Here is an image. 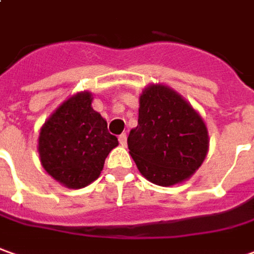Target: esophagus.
I'll use <instances>...</instances> for the list:
<instances>
[{"mask_svg": "<svg viewBox=\"0 0 254 254\" xmlns=\"http://www.w3.org/2000/svg\"><path fill=\"white\" fill-rule=\"evenodd\" d=\"M127 133L120 134V143H121V146H127Z\"/></svg>", "mask_w": 254, "mask_h": 254, "instance_id": "esophagus-1", "label": "esophagus"}]
</instances>
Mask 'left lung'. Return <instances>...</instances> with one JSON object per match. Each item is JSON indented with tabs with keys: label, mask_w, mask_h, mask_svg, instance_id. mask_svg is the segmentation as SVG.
Masks as SVG:
<instances>
[{
	"label": "left lung",
	"mask_w": 254,
	"mask_h": 254,
	"mask_svg": "<svg viewBox=\"0 0 254 254\" xmlns=\"http://www.w3.org/2000/svg\"><path fill=\"white\" fill-rule=\"evenodd\" d=\"M137 127L127 136L129 154L140 174L160 186L192 177L208 151V132L197 111L164 84L141 93Z\"/></svg>",
	"instance_id": "1"
}]
</instances>
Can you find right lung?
<instances>
[{"instance_id": "1", "label": "right lung", "mask_w": 254, "mask_h": 254, "mask_svg": "<svg viewBox=\"0 0 254 254\" xmlns=\"http://www.w3.org/2000/svg\"><path fill=\"white\" fill-rule=\"evenodd\" d=\"M91 94L82 91L64 101L46 121L39 136L41 165L66 188L80 189L96 181L118 139L93 110Z\"/></svg>"}]
</instances>
